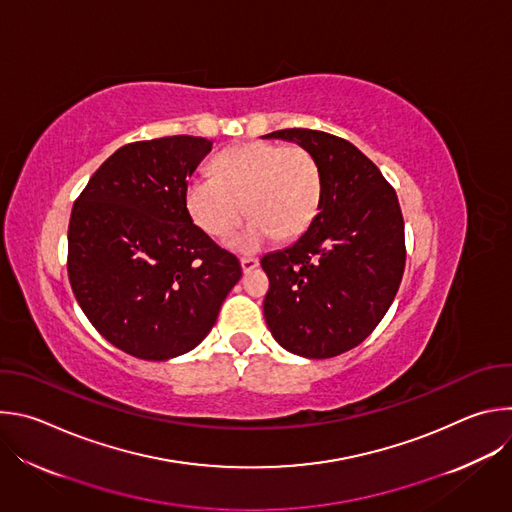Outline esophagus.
I'll use <instances>...</instances> for the list:
<instances>
[{
	"instance_id": "34e87169",
	"label": "esophagus",
	"mask_w": 512,
	"mask_h": 512,
	"mask_svg": "<svg viewBox=\"0 0 512 512\" xmlns=\"http://www.w3.org/2000/svg\"><path fill=\"white\" fill-rule=\"evenodd\" d=\"M241 267H243L245 273H249V271L259 267V259H255V257H241Z\"/></svg>"
}]
</instances>
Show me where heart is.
Wrapping results in <instances>:
<instances>
[{
    "instance_id": "obj_1",
    "label": "heart",
    "mask_w": 512,
    "mask_h": 512,
    "mask_svg": "<svg viewBox=\"0 0 512 512\" xmlns=\"http://www.w3.org/2000/svg\"><path fill=\"white\" fill-rule=\"evenodd\" d=\"M322 176L314 156L300 145L253 141L225 150L214 176H192L184 190L192 221L212 237L229 235L247 212V227L229 239L237 251H257L277 235H302L320 206Z\"/></svg>"
}]
</instances>
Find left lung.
I'll list each match as a JSON object with an SVG mask.
<instances>
[{"instance_id": "1", "label": "left lung", "mask_w": 512, "mask_h": 512, "mask_svg": "<svg viewBox=\"0 0 512 512\" xmlns=\"http://www.w3.org/2000/svg\"><path fill=\"white\" fill-rule=\"evenodd\" d=\"M318 162L320 206L308 231L267 253L265 322L285 350L332 358L367 338L391 308L405 269V225L395 190L350 141L314 129H281Z\"/></svg>"}]
</instances>
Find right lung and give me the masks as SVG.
I'll return each mask as SVG.
<instances>
[{"mask_svg":"<svg viewBox=\"0 0 512 512\" xmlns=\"http://www.w3.org/2000/svg\"><path fill=\"white\" fill-rule=\"evenodd\" d=\"M210 150V139L192 135L127 143L72 206V291L97 332L131 356L168 360L196 348L243 275L186 210L188 178Z\"/></svg>","mask_w":512,"mask_h":512,"instance_id":"1","label":"right lung"}]
</instances>
